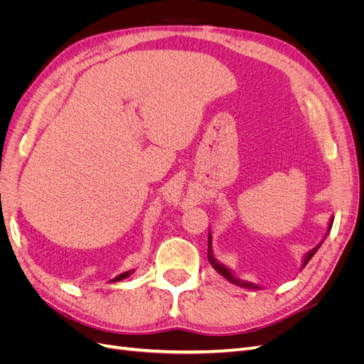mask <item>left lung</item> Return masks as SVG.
<instances>
[{"instance_id": "1", "label": "left lung", "mask_w": 364, "mask_h": 364, "mask_svg": "<svg viewBox=\"0 0 364 364\" xmlns=\"http://www.w3.org/2000/svg\"><path fill=\"white\" fill-rule=\"evenodd\" d=\"M333 222H334V217L329 218V223H328L326 234H325V237L322 238L321 243H318L316 247H313L310 252H306V253H305V257H304V259H302V267H301V270L306 266L308 261H310V259L314 257V253L318 250V247L322 246V243L325 241V238H326V237H328V234H329V230H331V228H333ZM208 259H209V264H211V266L214 267V270H215L218 274H222V277H223L225 279H228L229 282H232V284L238 285V287L250 289V290H252V289H253V290H261V289H262V287H259V285L253 284V282L243 281V279H238L237 277H234L232 270H230V269L226 266V264L220 262V261L214 257V253H213V235H211V232H208Z\"/></svg>"}]
</instances>
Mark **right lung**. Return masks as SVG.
<instances>
[{"label": "right lung", "instance_id": "right-lung-1", "mask_svg": "<svg viewBox=\"0 0 364 364\" xmlns=\"http://www.w3.org/2000/svg\"><path fill=\"white\" fill-rule=\"evenodd\" d=\"M134 272H135V270H134V269H132V270H127V272H123V273H119V274H118V277H115V278H114V279H112L111 282H118V281H123V279L129 278V277H130V274H132V273H134Z\"/></svg>", "mask_w": 364, "mask_h": 364}]
</instances>
